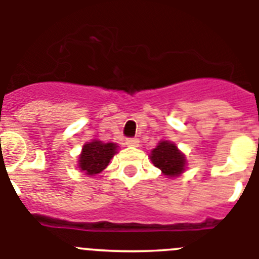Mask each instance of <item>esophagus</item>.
Listing matches in <instances>:
<instances>
[{
  "label": "esophagus",
  "instance_id": "34e87169",
  "mask_svg": "<svg viewBox=\"0 0 259 259\" xmlns=\"http://www.w3.org/2000/svg\"><path fill=\"white\" fill-rule=\"evenodd\" d=\"M125 145L130 146V148H139L140 141L137 139H127L125 140Z\"/></svg>",
  "mask_w": 259,
  "mask_h": 259
}]
</instances>
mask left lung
<instances>
[{
	"instance_id": "left-lung-1",
	"label": "left lung",
	"mask_w": 259,
	"mask_h": 259,
	"mask_svg": "<svg viewBox=\"0 0 259 259\" xmlns=\"http://www.w3.org/2000/svg\"><path fill=\"white\" fill-rule=\"evenodd\" d=\"M150 160L168 179L179 177L187 168L185 154L177 148L175 142L168 140L158 142V145L151 150Z\"/></svg>"
}]
</instances>
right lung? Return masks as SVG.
<instances>
[{
  "label": "right lung",
  "mask_w": 259,
  "mask_h": 259,
  "mask_svg": "<svg viewBox=\"0 0 259 259\" xmlns=\"http://www.w3.org/2000/svg\"><path fill=\"white\" fill-rule=\"evenodd\" d=\"M118 151V145L114 142H103L100 140H91L83 145L78 156V168L86 176H96L108 167Z\"/></svg>",
  "instance_id": "right-lung-1"
}]
</instances>
